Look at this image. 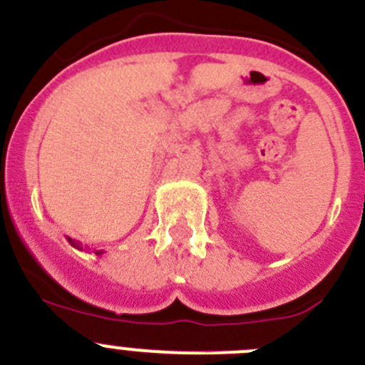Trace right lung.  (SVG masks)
<instances>
[{"instance_id":"obj_1","label":"right lung","mask_w":365,"mask_h":365,"mask_svg":"<svg viewBox=\"0 0 365 365\" xmlns=\"http://www.w3.org/2000/svg\"><path fill=\"white\" fill-rule=\"evenodd\" d=\"M68 242H70V244H72L73 248H78V250H83V248H81V246H79V244H78V242H73V240H72V239H68ZM101 253H103V252H96V255H101Z\"/></svg>"}]
</instances>
